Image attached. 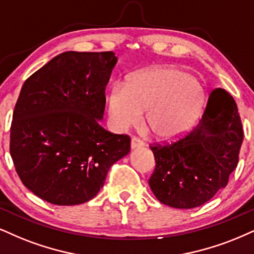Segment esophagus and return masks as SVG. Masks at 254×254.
<instances>
[{
  "label": "esophagus",
  "instance_id": "esophagus-1",
  "mask_svg": "<svg viewBox=\"0 0 254 254\" xmlns=\"http://www.w3.org/2000/svg\"><path fill=\"white\" fill-rule=\"evenodd\" d=\"M143 146H145V142L142 140L137 139V137H132V140H130V148L132 149L141 148Z\"/></svg>",
  "mask_w": 254,
  "mask_h": 254
}]
</instances>
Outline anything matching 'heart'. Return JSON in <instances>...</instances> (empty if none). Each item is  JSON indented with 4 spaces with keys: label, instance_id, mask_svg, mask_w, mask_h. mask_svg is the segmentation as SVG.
<instances>
[{
    "label": "heart",
    "instance_id": "obj_1",
    "mask_svg": "<svg viewBox=\"0 0 254 254\" xmlns=\"http://www.w3.org/2000/svg\"><path fill=\"white\" fill-rule=\"evenodd\" d=\"M205 98V87L199 79L178 67L158 65L129 75L125 86H113L106 102L115 130L135 126L146 111L145 124L153 135L171 140L193 126Z\"/></svg>",
    "mask_w": 254,
    "mask_h": 254
}]
</instances>
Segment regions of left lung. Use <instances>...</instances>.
Here are the masks:
<instances>
[{
	"instance_id": "left-lung-1",
	"label": "left lung",
	"mask_w": 254,
	"mask_h": 254,
	"mask_svg": "<svg viewBox=\"0 0 254 254\" xmlns=\"http://www.w3.org/2000/svg\"><path fill=\"white\" fill-rule=\"evenodd\" d=\"M243 139L236 101L225 89H214L192 132L171 145L151 147L155 159L148 180L152 192L174 208L203 205L226 187Z\"/></svg>"
}]
</instances>
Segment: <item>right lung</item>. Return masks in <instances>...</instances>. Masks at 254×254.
Returning a JSON list of instances; mask_svg holds the SVG:
<instances>
[{"instance_id":"1","label":"right lung","mask_w":254,"mask_h":254,"mask_svg":"<svg viewBox=\"0 0 254 254\" xmlns=\"http://www.w3.org/2000/svg\"><path fill=\"white\" fill-rule=\"evenodd\" d=\"M118 62L113 52H64L22 86L12 115L10 155L22 183L59 206L93 199L130 139L107 132L105 89Z\"/></svg>"}]
</instances>
